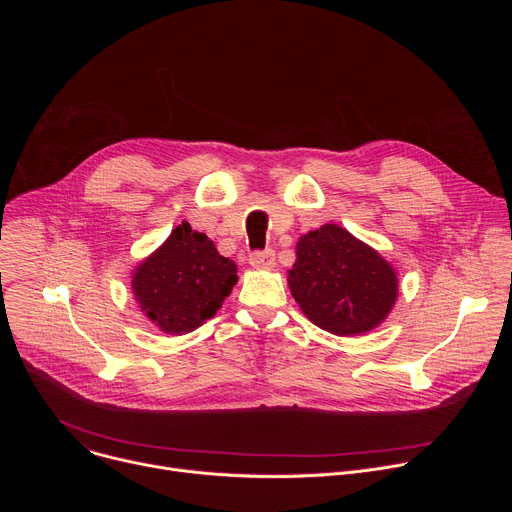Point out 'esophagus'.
<instances>
[{
	"label": "esophagus",
	"instance_id": "obj_1",
	"mask_svg": "<svg viewBox=\"0 0 512 512\" xmlns=\"http://www.w3.org/2000/svg\"><path fill=\"white\" fill-rule=\"evenodd\" d=\"M249 263L255 269H271L275 265V251L273 249H265V251H253L249 255Z\"/></svg>",
	"mask_w": 512,
	"mask_h": 512
}]
</instances>
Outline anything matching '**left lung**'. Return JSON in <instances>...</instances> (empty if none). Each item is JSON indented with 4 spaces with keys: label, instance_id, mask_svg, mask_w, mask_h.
Here are the masks:
<instances>
[{
    "label": "left lung",
    "instance_id": "left-lung-1",
    "mask_svg": "<svg viewBox=\"0 0 512 512\" xmlns=\"http://www.w3.org/2000/svg\"><path fill=\"white\" fill-rule=\"evenodd\" d=\"M287 283L308 320L336 336L377 328L399 294L391 263L338 225L300 237Z\"/></svg>",
    "mask_w": 512,
    "mask_h": 512
}]
</instances>
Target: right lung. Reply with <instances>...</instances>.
<instances>
[{"label":"right lung","mask_w":512,"mask_h":512,"mask_svg":"<svg viewBox=\"0 0 512 512\" xmlns=\"http://www.w3.org/2000/svg\"><path fill=\"white\" fill-rule=\"evenodd\" d=\"M237 279V265L184 221L135 267L131 289L162 332L186 334L216 314Z\"/></svg>","instance_id":"1"}]
</instances>
